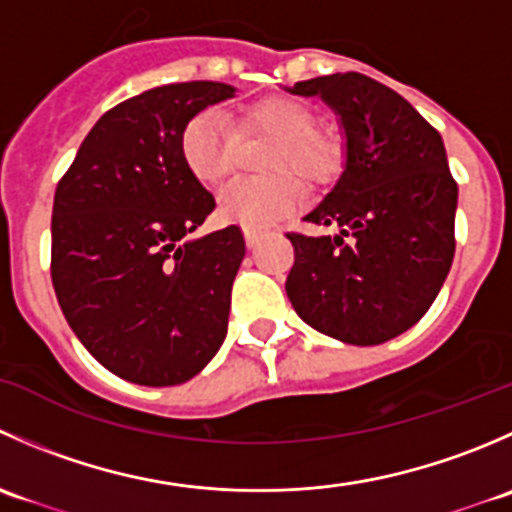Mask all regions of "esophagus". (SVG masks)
<instances>
[{
	"instance_id": "esophagus-1",
	"label": "esophagus",
	"mask_w": 512,
	"mask_h": 512,
	"mask_svg": "<svg viewBox=\"0 0 512 512\" xmlns=\"http://www.w3.org/2000/svg\"><path fill=\"white\" fill-rule=\"evenodd\" d=\"M260 237H262V232H257V230H245V242H247V247H257V242H260Z\"/></svg>"
}]
</instances>
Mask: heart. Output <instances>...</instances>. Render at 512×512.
Listing matches in <instances>:
<instances>
[{
  "mask_svg": "<svg viewBox=\"0 0 512 512\" xmlns=\"http://www.w3.org/2000/svg\"><path fill=\"white\" fill-rule=\"evenodd\" d=\"M319 118L307 103L287 96H267L250 103L240 116V136L277 138L265 180H237L220 195V218L245 230H267L302 203L304 190L294 175L309 185H327L342 168V148L317 131ZM237 133L225 113L208 108L190 118L180 138V151L190 173L205 185H223L237 168Z\"/></svg>",
  "mask_w": 512,
  "mask_h": 512,
  "instance_id": "1",
  "label": "heart"
}]
</instances>
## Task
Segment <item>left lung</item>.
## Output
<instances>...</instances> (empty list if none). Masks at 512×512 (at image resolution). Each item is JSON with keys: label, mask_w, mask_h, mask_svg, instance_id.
<instances>
[{"label": "left lung", "mask_w": 512, "mask_h": 512, "mask_svg": "<svg viewBox=\"0 0 512 512\" xmlns=\"http://www.w3.org/2000/svg\"><path fill=\"white\" fill-rule=\"evenodd\" d=\"M339 113L347 165L307 215L339 235L287 232V297L327 337L374 347L411 329L441 292L456 252L458 185L441 133L389 86L356 71L299 81Z\"/></svg>", "instance_id": "1"}]
</instances>
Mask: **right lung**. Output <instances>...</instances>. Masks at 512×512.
Listing matches in <instances>:
<instances>
[{
	"label": "right lung",
	"instance_id": "obj_1",
	"mask_svg": "<svg viewBox=\"0 0 512 512\" xmlns=\"http://www.w3.org/2000/svg\"><path fill=\"white\" fill-rule=\"evenodd\" d=\"M235 89L185 81L103 113L56 185L51 282L66 322L121 379L175 386L205 369L227 334L245 237L237 225L183 242L215 208L180 138Z\"/></svg>",
	"mask_w": 512,
	"mask_h": 512
}]
</instances>
